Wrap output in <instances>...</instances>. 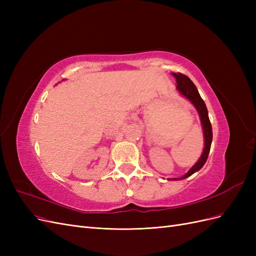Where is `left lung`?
Instances as JSON below:
<instances>
[{
	"instance_id": "left-lung-1",
	"label": "left lung",
	"mask_w": 256,
	"mask_h": 256,
	"mask_svg": "<svg viewBox=\"0 0 256 256\" xmlns=\"http://www.w3.org/2000/svg\"><path fill=\"white\" fill-rule=\"evenodd\" d=\"M172 74L176 79V90H178V92H180L182 97L189 100V102L193 104V106L196 108V110L198 111L200 124H202V129H203V134H204V150L198 160L196 162V164L182 177L168 178L170 180H184V178L191 176L192 174H194L196 172L200 171V170L202 168L203 166L205 164V162L207 161V158H208L209 150H210L212 142V128L210 120H209V118H208V111H207L206 104L204 102V100L200 98L196 85L193 84V82L188 78L187 76L182 74H174V72Z\"/></svg>"
}]
</instances>
